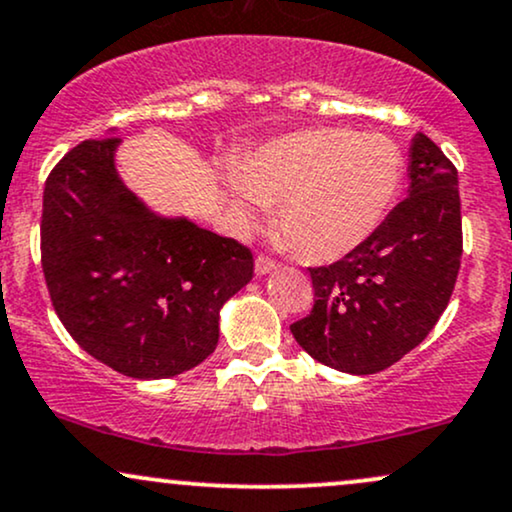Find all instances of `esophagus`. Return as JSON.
Instances as JSON below:
<instances>
[{"instance_id": "34e87169", "label": "esophagus", "mask_w": 512, "mask_h": 512, "mask_svg": "<svg viewBox=\"0 0 512 512\" xmlns=\"http://www.w3.org/2000/svg\"><path fill=\"white\" fill-rule=\"evenodd\" d=\"M274 269H276V260H272V257H267V255H257V260H255L257 274L264 276V274L274 272Z\"/></svg>"}]
</instances>
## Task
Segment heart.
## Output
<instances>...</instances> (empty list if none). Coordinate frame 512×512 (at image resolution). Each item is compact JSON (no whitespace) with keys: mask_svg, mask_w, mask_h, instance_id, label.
Here are the masks:
<instances>
[{"mask_svg":"<svg viewBox=\"0 0 512 512\" xmlns=\"http://www.w3.org/2000/svg\"><path fill=\"white\" fill-rule=\"evenodd\" d=\"M405 157L389 135L348 126L303 128L269 140L231 178L248 221L279 205L276 229L300 260L329 264L367 243L396 205Z\"/></svg>","mask_w":512,"mask_h":512,"instance_id":"b5f03b06","label":"heart"}]
</instances>
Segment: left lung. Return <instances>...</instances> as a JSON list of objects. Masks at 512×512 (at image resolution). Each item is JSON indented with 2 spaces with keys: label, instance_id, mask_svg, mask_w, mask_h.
Masks as SVG:
<instances>
[{
  "label": "left lung",
  "instance_id": "8db88e82",
  "mask_svg": "<svg viewBox=\"0 0 512 512\" xmlns=\"http://www.w3.org/2000/svg\"><path fill=\"white\" fill-rule=\"evenodd\" d=\"M463 255L458 169L417 133L410 190L367 243L310 267L315 305L291 324L300 348L348 374H374L420 346L451 300Z\"/></svg>",
  "mask_w": 512,
  "mask_h": 512
}]
</instances>
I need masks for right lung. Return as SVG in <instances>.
I'll return each instance as SVG.
<instances>
[{
	"instance_id": "1",
	"label": "right lung",
	"mask_w": 512,
	"mask_h": 512,
	"mask_svg": "<svg viewBox=\"0 0 512 512\" xmlns=\"http://www.w3.org/2000/svg\"><path fill=\"white\" fill-rule=\"evenodd\" d=\"M119 135L83 140L42 195V272L85 353L133 379L188 372L214 353L219 310L252 279V252L150 212L114 166Z\"/></svg>"
}]
</instances>
